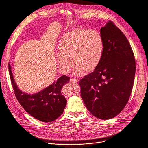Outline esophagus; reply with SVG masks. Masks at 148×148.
<instances>
[{
	"label": "esophagus",
	"mask_w": 148,
	"mask_h": 148,
	"mask_svg": "<svg viewBox=\"0 0 148 148\" xmlns=\"http://www.w3.org/2000/svg\"><path fill=\"white\" fill-rule=\"evenodd\" d=\"M70 82H78V80L77 79H73V78H72V79H70Z\"/></svg>",
	"instance_id": "1"
}]
</instances>
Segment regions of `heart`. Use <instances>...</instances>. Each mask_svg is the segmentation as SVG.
<instances>
[{
    "instance_id": "b5f03b06",
    "label": "heart",
    "mask_w": 148,
    "mask_h": 148,
    "mask_svg": "<svg viewBox=\"0 0 148 148\" xmlns=\"http://www.w3.org/2000/svg\"><path fill=\"white\" fill-rule=\"evenodd\" d=\"M58 49L56 58L59 68L63 73H68L74 62L77 65L74 73L80 75L85 71L91 72L98 66L104 44L100 33L96 30L75 29L62 37Z\"/></svg>"
}]
</instances>
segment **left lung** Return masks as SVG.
I'll list each match as a JSON object with an SVG mask.
<instances>
[{
    "label": "left lung",
    "mask_w": 148,
    "mask_h": 148,
    "mask_svg": "<svg viewBox=\"0 0 148 148\" xmlns=\"http://www.w3.org/2000/svg\"><path fill=\"white\" fill-rule=\"evenodd\" d=\"M104 44L101 62L79 81L80 95L89 112L97 118L117 116L129 101L135 74V60L123 33L108 21L100 30Z\"/></svg>",
    "instance_id": "obj_1"
}]
</instances>
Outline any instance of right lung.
Returning <instances> with one entry per match:
<instances>
[{
  "instance_id": "add662e5",
  "label": "right lung",
  "mask_w": 148,
  "mask_h": 148,
  "mask_svg": "<svg viewBox=\"0 0 148 148\" xmlns=\"http://www.w3.org/2000/svg\"><path fill=\"white\" fill-rule=\"evenodd\" d=\"M10 79L16 97L21 106L31 116L44 122H52L62 115L66 106L67 101L61 93L62 87L69 82L70 78L62 75L42 91L35 94H27L22 91L16 85L8 64Z\"/></svg>"
}]
</instances>
